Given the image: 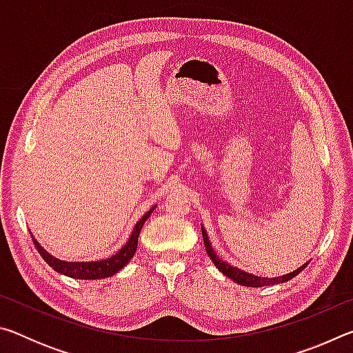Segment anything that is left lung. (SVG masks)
Returning a JSON list of instances; mask_svg holds the SVG:
<instances>
[{"mask_svg":"<svg viewBox=\"0 0 353 353\" xmlns=\"http://www.w3.org/2000/svg\"><path fill=\"white\" fill-rule=\"evenodd\" d=\"M202 238H204V244H205V250L207 254L210 255L212 261L214 263V266L218 268V270L224 274V276H227L229 279L234 280V282L240 283L243 286H252V288H260V286H268V285H276V283H283V282H288V280H291L292 277H296L299 272L303 271V268H305L308 263H305V265H302L299 270L292 271L290 274H286V276H282V277H274V279H266V277H259V276H252V274L249 272H244L241 270H238V268H234L230 266L229 263H225L219 259V256H216V254H214V250L212 249V244L210 241H208V236H207V232L204 227H202Z\"/></svg>","mask_w":353,"mask_h":353,"instance_id":"obj_1","label":"left lung"}]
</instances>
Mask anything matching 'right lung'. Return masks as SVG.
<instances>
[{
	"mask_svg": "<svg viewBox=\"0 0 353 353\" xmlns=\"http://www.w3.org/2000/svg\"><path fill=\"white\" fill-rule=\"evenodd\" d=\"M152 212H154V207L149 212H146L145 216H143L139 221V223L135 224L134 230H132V235H130V238H129V241L124 244V246L119 249L115 255L110 256V259L99 260V261L70 263V261L57 260L52 255L48 254L32 235L31 236H32L35 249L39 250V254L43 256V260L54 271L63 274V276H68V277H73V279H82V280L104 279V277L113 276V274H117L118 271H121L123 268L130 261V259H132L135 250H137V244H139V235H140L141 227H143V224H145V221L149 218V214H151Z\"/></svg>",
	"mask_w": 353,
	"mask_h": 353,
	"instance_id": "add662e5",
	"label": "right lung"
}]
</instances>
